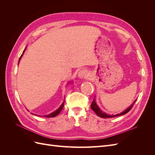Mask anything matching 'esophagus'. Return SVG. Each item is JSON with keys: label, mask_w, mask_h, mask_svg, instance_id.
<instances>
[{"label": "esophagus", "mask_w": 155, "mask_h": 155, "mask_svg": "<svg viewBox=\"0 0 155 155\" xmlns=\"http://www.w3.org/2000/svg\"><path fill=\"white\" fill-rule=\"evenodd\" d=\"M88 76V73L85 70H80L78 72V77L79 79H84V78H87Z\"/></svg>", "instance_id": "esophagus-1"}]
</instances>
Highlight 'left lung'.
<instances>
[{
  "label": "left lung",
  "mask_w": 155,
  "mask_h": 155,
  "mask_svg": "<svg viewBox=\"0 0 155 155\" xmlns=\"http://www.w3.org/2000/svg\"><path fill=\"white\" fill-rule=\"evenodd\" d=\"M137 99H136L134 101H133V103L132 104H131L127 109L126 110H124V112H121V113H120V114H116V115H110V114H106L105 112H104V111H102L101 109H100V108L98 107V105H97V104H96V100H95V97H94V100L92 101V104H91V109L94 111V112L95 113L97 114V116H100V117H101V118H113V117H116V116H121V115H124V114H125L126 113H127V112L132 109L133 108V105H134V103L136 102V101H137Z\"/></svg>",
  "instance_id": "left-lung-1"
}]
</instances>
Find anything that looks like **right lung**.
Segmentation results:
<instances>
[{
  "mask_svg": "<svg viewBox=\"0 0 155 155\" xmlns=\"http://www.w3.org/2000/svg\"><path fill=\"white\" fill-rule=\"evenodd\" d=\"M26 49V47L25 48V50L23 51L22 54L21 55V57H20V58H19V60H18V63H19L20 60H21V58L22 57L23 54H24V53H25V51ZM64 101L63 102V104H62L61 105V106L58 108V109L57 110H55V111H54V112H51V114H47V115H45V116H43V117H46V118H53V117H55V116H58V115L60 113V112L61 111V110L63 109V106H64ZM34 115H35V114H34Z\"/></svg>",
  "mask_w": 155,
  "mask_h": 155,
  "instance_id": "add662e5",
  "label": "right lung"
}]
</instances>
